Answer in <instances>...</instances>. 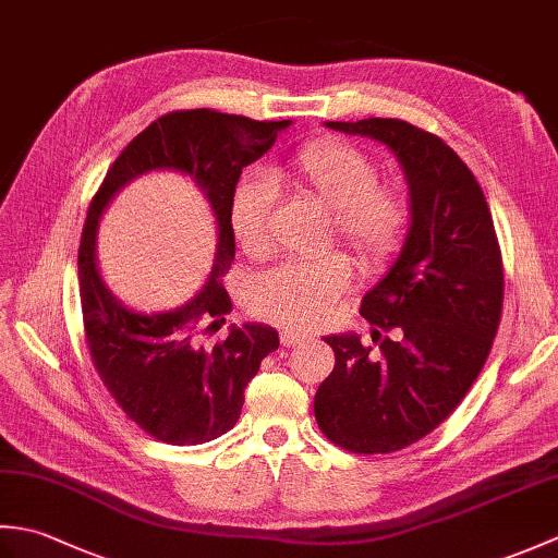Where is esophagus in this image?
<instances>
[{
	"instance_id": "1",
	"label": "esophagus",
	"mask_w": 558,
	"mask_h": 558,
	"mask_svg": "<svg viewBox=\"0 0 558 558\" xmlns=\"http://www.w3.org/2000/svg\"><path fill=\"white\" fill-rule=\"evenodd\" d=\"M306 338V333H302V330H292V328H286L280 333V342L286 348H290V345H298V342H302Z\"/></svg>"
}]
</instances>
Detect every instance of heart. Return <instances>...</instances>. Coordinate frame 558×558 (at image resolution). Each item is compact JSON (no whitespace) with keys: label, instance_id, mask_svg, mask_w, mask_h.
<instances>
[{"label":"heart","instance_id":"1","mask_svg":"<svg viewBox=\"0 0 558 558\" xmlns=\"http://www.w3.org/2000/svg\"><path fill=\"white\" fill-rule=\"evenodd\" d=\"M282 177L298 194L330 210V236L348 246L366 270L393 260L410 232V201L402 189L378 184L376 162L350 141L324 136L300 146L282 162ZM276 192L260 177H246L230 198V228L246 256L270 248ZM345 256L326 254L306 264H282L254 278L248 310L280 326H316L350 288Z\"/></svg>","mask_w":558,"mask_h":558}]
</instances>
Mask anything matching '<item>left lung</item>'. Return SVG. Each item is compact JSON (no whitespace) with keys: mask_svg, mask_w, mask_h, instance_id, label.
Listing matches in <instances>:
<instances>
[{"mask_svg":"<svg viewBox=\"0 0 558 558\" xmlns=\"http://www.w3.org/2000/svg\"><path fill=\"white\" fill-rule=\"evenodd\" d=\"M326 126L381 141L410 186L405 246L360 306L378 352L328 336L336 366L314 396L328 441L393 453L432 434L477 381L501 324V246L475 174L436 134L384 117Z\"/></svg>","mask_w":558,"mask_h":558,"instance_id":"left-lung-1","label":"left lung"}]
</instances>
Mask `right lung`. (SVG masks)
Here are the masks:
<instances>
[{
    "mask_svg": "<svg viewBox=\"0 0 558 558\" xmlns=\"http://www.w3.org/2000/svg\"><path fill=\"white\" fill-rule=\"evenodd\" d=\"M282 122H256L216 110L158 117L105 174L88 206L78 246V288L86 345L102 386L141 429L172 446H196L230 432L244 388L260 360L278 350L276 328L246 324L206 345L232 310L222 276L234 260L230 198L242 168L276 144ZM150 169L184 171L205 189L219 222V252L209 286L180 311L146 317L126 311L104 288L95 266V232L111 196Z\"/></svg>",
    "mask_w": 558,
    "mask_h": 558,
    "instance_id": "right-lung-1",
    "label": "right lung"
}]
</instances>
